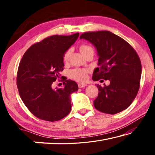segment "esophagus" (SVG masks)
<instances>
[{
  "label": "esophagus",
  "mask_w": 155,
  "mask_h": 155,
  "mask_svg": "<svg viewBox=\"0 0 155 155\" xmlns=\"http://www.w3.org/2000/svg\"><path fill=\"white\" fill-rule=\"evenodd\" d=\"M78 87H79V88H83V87H85V86H87V84L78 83Z\"/></svg>",
  "instance_id": "obj_1"
}]
</instances>
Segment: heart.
<instances>
[{
	"label": "heart",
	"mask_w": 155,
	"mask_h": 155,
	"mask_svg": "<svg viewBox=\"0 0 155 155\" xmlns=\"http://www.w3.org/2000/svg\"><path fill=\"white\" fill-rule=\"evenodd\" d=\"M79 50L81 53L83 55L88 52L90 51H94V49L91 48V46L88 45H85V44H83L81 45L79 47ZM71 53V50L68 49V51L65 52L64 54V61H67ZM87 70L86 69H83V68H74L70 70L68 72V76L70 78H72L73 80L80 81V82H83V81H85L87 78Z\"/></svg>",
	"instance_id": "heart-1"
}]
</instances>
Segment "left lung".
I'll use <instances>...</instances> for the list:
<instances>
[{"mask_svg": "<svg viewBox=\"0 0 155 155\" xmlns=\"http://www.w3.org/2000/svg\"><path fill=\"white\" fill-rule=\"evenodd\" d=\"M80 39L96 48L99 67L94 70L93 81H110L104 87L96 85L99 92L94 101L95 108L108 114L128 108L140 89L141 64L137 52L127 41L108 31L84 33Z\"/></svg>", "mask_w": 155, "mask_h": 155, "instance_id": "1", "label": "left lung"}]
</instances>
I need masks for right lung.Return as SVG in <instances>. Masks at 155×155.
Segmentation results:
<instances>
[{
  "mask_svg": "<svg viewBox=\"0 0 155 155\" xmlns=\"http://www.w3.org/2000/svg\"><path fill=\"white\" fill-rule=\"evenodd\" d=\"M79 33L52 35L34 44L23 55L17 74L20 98L39 119L58 121L71 111V97L78 90L74 81L65 80L64 87H52L64 70V54L74 44Z\"/></svg>",
  "mask_w": 155,
  "mask_h": 155,
  "instance_id": "add662e5",
  "label": "right lung"
}]
</instances>
